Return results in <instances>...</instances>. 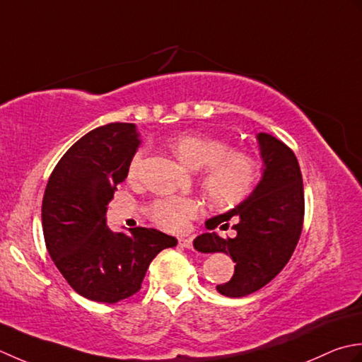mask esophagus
Returning <instances> with one entry per match:
<instances>
[{"instance_id": "obj_1", "label": "esophagus", "mask_w": 362, "mask_h": 362, "mask_svg": "<svg viewBox=\"0 0 362 362\" xmlns=\"http://www.w3.org/2000/svg\"><path fill=\"white\" fill-rule=\"evenodd\" d=\"M180 245L184 248H192V239L189 238H181L180 239Z\"/></svg>"}]
</instances>
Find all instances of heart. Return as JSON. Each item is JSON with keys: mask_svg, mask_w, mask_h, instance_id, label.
I'll use <instances>...</instances> for the list:
<instances>
[{"mask_svg": "<svg viewBox=\"0 0 362 362\" xmlns=\"http://www.w3.org/2000/svg\"><path fill=\"white\" fill-rule=\"evenodd\" d=\"M170 148L189 170H203L202 187L217 208H233L245 200L256 181V162L250 154L230 150L226 142L203 134H181L172 139ZM144 151L134 154L129 173L142 164ZM202 203L195 198H162L150 208L151 218L162 228L181 231L192 218L200 216Z\"/></svg>", "mask_w": 362, "mask_h": 362, "instance_id": "heart-1", "label": "heart"}]
</instances>
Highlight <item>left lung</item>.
Here are the masks:
<instances>
[{
	"instance_id": "left-lung-1",
	"label": "left lung",
	"mask_w": 362,
	"mask_h": 362,
	"mask_svg": "<svg viewBox=\"0 0 362 362\" xmlns=\"http://www.w3.org/2000/svg\"><path fill=\"white\" fill-rule=\"evenodd\" d=\"M262 158V176L252 194L231 211L206 220L208 230H225L235 220L234 238H220L216 231L194 240L202 253L222 252L235 262L234 275L217 291L225 297H245L270 283L297 247L305 217L303 180L298 160L281 140L259 132L256 136Z\"/></svg>"
}]
</instances>
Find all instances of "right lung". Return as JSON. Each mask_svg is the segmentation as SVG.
<instances>
[{
    "label": "right lung",
    "mask_w": 362,
    "mask_h": 362,
    "mask_svg": "<svg viewBox=\"0 0 362 362\" xmlns=\"http://www.w3.org/2000/svg\"><path fill=\"white\" fill-rule=\"evenodd\" d=\"M140 140L134 123H109L81 137L51 173L42 202L47 250L83 297L117 303L142 286L150 262L176 240L153 228L114 233L106 211L128 176Z\"/></svg>",
    "instance_id": "1"
}]
</instances>
